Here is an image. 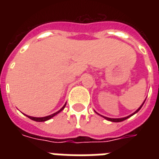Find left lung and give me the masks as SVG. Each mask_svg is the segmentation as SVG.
Returning a JSON list of instances; mask_svg holds the SVG:
<instances>
[{"mask_svg": "<svg viewBox=\"0 0 159 159\" xmlns=\"http://www.w3.org/2000/svg\"><path fill=\"white\" fill-rule=\"evenodd\" d=\"M144 102H145V101H144ZM143 103H144V102H143ZM143 103L142 105H141V106L140 107H139V108L138 109V110H137V111H135V112H134V114H132V115H130V116H127V117H125V118H119V119H111V118H108V117H105V116H103V117H104L105 119H106V120H110V121H112V122H120V121H123V120H126V119H128L129 117H130L131 116H133V115H134V114L135 113H137V112H138L139 111V110H140L141 109V107H142V106H143Z\"/></svg>", "mask_w": 159, "mask_h": 159, "instance_id": "left-lung-1", "label": "left lung"}]
</instances>
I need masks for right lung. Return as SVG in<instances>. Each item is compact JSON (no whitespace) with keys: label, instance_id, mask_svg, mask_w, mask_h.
Masks as SVG:
<instances>
[{"label":"right lung","instance_id":"add662e5","mask_svg":"<svg viewBox=\"0 0 159 159\" xmlns=\"http://www.w3.org/2000/svg\"><path fill=\"white\" fill-rule=\"evenodd\" d=\"M65 106H66V104L64 105V106H62V108L60 109L59 111H57L56 113L53 114V115H50V116H45V117H32V116H27L30 119H31V120H33L34 121H37V122H43V121H46V120H49V119H51L52 117H53L54 116H56L57 114H58L60 112V111H62L63 109H64Z\"/></svg>","mask_w":159,"mask_h":159}]
</instances>
